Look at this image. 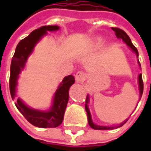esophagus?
<instances>
[{"instance_id": "esophagus-1", "label": "esophagus", "mask_w": 151, "mask_h": 151, "mask_svg": "<svg viewBox=\"0 0 151 151\" xmlns=\"http://www.w3.org/2000/svg\"><path fill=\"white\" fill-rule=\"evenodd\" d=\"M86 74L84 72H82V71H78V72L76 73L75 79L77 82H79V83L83 82L86 80Z\"/></svg>"}]
</instances>
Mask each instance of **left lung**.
<instances>
[{"label": "left lung", "instance_id": "1", "mask_svg": "<svg viewBox=\"0 0 151 151\" xmlns=\"http://www.w3.org/2000/svg\"><path fill=\"white\" fill-rule=\"evenodd\" d=\"M114 31H115V35L118 39H121L123 40L124 43L126 44L127 46L129 47L130 49L133 51V52L136 54L137 57H138V52H137V49L135 46L133 45L132 42H131V40L130 38L129 37V35L121 29H119V28H111ZM137 63H138V65L141 68V65H140L139 60H137ZM138 87H139V94H140V97H139V101L141 98H142V95L143 93V82H142V73H140L138 75ZM90 102V97H89V95L86 96V104H85V109L86 113H87V119H88V124L91 127L92 129H97V130H108V129H116V128H119V127H121L122 125H124V124L126 123L127 120L129 118H127L126 120H124L122 122L120 123V124H118L117 126H102V125H99V124H96L93 122L92 120V117H91V111H90V109H89V106L88 104Z\"/></svg>", "mask_w": 151, "mask_h": 151}]
</instances>
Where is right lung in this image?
<instances>
[{
	"mask_svg": "<svg viewBox=\"0 0 151 151\" xmlns=\"http://www.w3.org/2000/svg\"><path fill=\"white\" fill-rule=\"evenodd\" d=\"M59 29L58 26H43L32 31L27 37L18 43L10 65L9 90L14 100L17 96L19 74L24 70L28 57L33 52L35 45L43 36L47 35V31H56ZM74 82L75 79L72 75L66 76L63 78L54 94L52 106L47 111L29 107L21 98H18L15 100V105L18 111L31 124L39 128H56L59 126L64 120V114L69 101V88Z\"/></svg>",
	"mask_w": 151,
	"mask_h": 151,
	"instance_id": "obj_1",
	"label": "right lung"
}]
</instances>
